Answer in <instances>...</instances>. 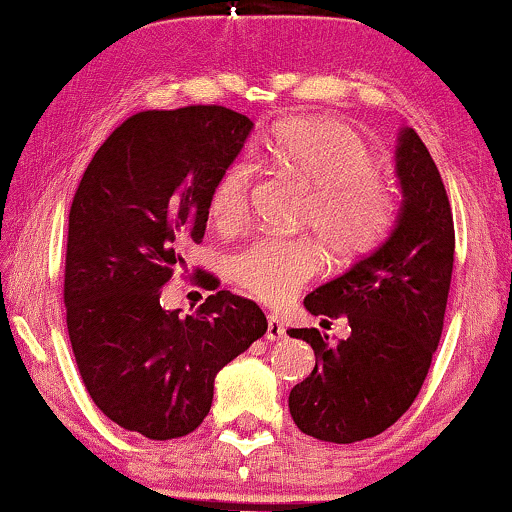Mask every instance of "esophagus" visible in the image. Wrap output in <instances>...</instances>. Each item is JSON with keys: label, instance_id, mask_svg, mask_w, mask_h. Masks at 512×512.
Wrapping results in <instances>:
<instances>
[{"label": "esophagus", "instance_id": "34e87169", "mask_svg": "<svg viewBox=\"0 0 512 512\" xmlns=\"http://www.w3.org/2000/svg\"><path fill=\"white\" fill-rule=\"evenodd\" d=\"M286 337V330L284 325H281V320L276 315H269L267 317V342H279V339Z\"/></svg>", "mask_w": 512, "mask_h": 512}]
</instances>
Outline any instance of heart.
I'll use <instances>...</instances> for the list:
<instances>
[{
  "label": "heart",
  "mask_w": 512,
  "mask_h": 512,
  "mask_svg": "<svg viewBox=\"0 0 512 512\" xmlns=\"http://www.w3.org/2000/svg\"><path fill=\"white\" fill-rule=\"evenodd\" d=\"M257 156L296 175L310 190L303 226L313 228L337 260H356L378 248L397 221L395 187L373 173L366 139L332 117H289L267 134ZM255 166L250 158L226 163L209 192V214L219 228L243 226L250 211ZM322 269L315 240L264 236L233 257V279L269 305L289 303Z\"/></svg>",
  "instance_id": "1"
}]
</instances>
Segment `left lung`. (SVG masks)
Wrapping results in <instances>:
<instances>
[{
    "label": "left lung",
    "mask_w": 512,
    "mask_h": 512,
    "mask_svg": "<svg viewBox=\"0 0 512 512\" xmlns=\"http://www.w3.org/2000/svg\"><path fill=\"white\" fill-rule=\"evenodd\" d=\"M402 209L390 238L349 272L305 296L313 315H344L339 344L315 327L289 330L313 346L315 368L289 395L305 436L356 443L390 428L424 385L440 334L455 262V226L443 180L419 134L399 132Z\"/></svg>",
    "instance_id": "1"
}]
</instances>
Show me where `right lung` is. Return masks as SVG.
<instances>
[{
  "label": "right lung",
  "instance_id": "1",
  "mask_svg": "<svg viewBox=\"0 0 512 512\" xmlns=\"http://www.w3.org/2000/svg\"><path fill=\"white\" fill-rule=\"evenodd\" d=\"M250 129L223 105L127 117L91 158L69 209L64 305L76 366L96 407L144 438L195 431L216 373L267 332L260 305L231 291L195 315L161 308L163 286L185 269L182 250L207 231L211 185Z\"/></svg>",
  "mask_w": 512,
  "mask_h": 512
}]
</instances>
